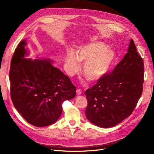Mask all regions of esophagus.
<instances>
[{
    "label": "esophagus",
    "mask_w": 154,
    "mask_h": 154,
    "mask_svg": "<svg viewBox=\"0 0 154 154\" xmlns=\"http://www.w3.org/2000/svg\"><path fill=\"white\" fill-rule=\"evenodd\" d=\"M76 93H77V94L78 96L81 95V94H82V91H81L80 89H77V91H76Z\"/></svg>",
    "instance_id": "obj_1"
}]
</instances>
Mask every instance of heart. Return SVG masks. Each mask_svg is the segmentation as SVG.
<instances>
[{"label":"heart","mask_w":154,"mask_h":154,"mask_svg":"<svg viewBox=\"0 0 154 154\" xmlns=\"http://www.w3.org/2000/svg\"><path fill=\"white\" fill-rule=\"evenodd\" d=\"M116 54L108 45L100 41H92L79 48L75 54L73 51L66 53L65 63L69 74L77 72L80 64L83 63L82 73L89 81H97L109 72Z\"/></svg>","instance_id":"1"}]
</instances>
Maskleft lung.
I'll return each instance as SVG.
<instances>
[{"label": "left lung", "instance_id": "8db88e82", "mask_svg": "<svg viewBox=\"0 0 154 154\" xmlns=\"http://www.w3.org/2000/svg\"><path fill=\"white\" fill-rule=\"evenodd\" d=\"M144 65L133 39L128 53L111 74L86 90L85 114L100 128L115 126L131 114L143 90Z\"/></svg>", "mask_w": 154, "mask_h": 154}]
</instances>
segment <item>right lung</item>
Listing matches in <instances>:
<instances>
[{
  "label": "right lung",
  "instance_id": "obj_1",
  "mask_svg": "<svg viewBox=\"0 0 154 154\" xmlns=\"http://www.w3.org/2000/svg\"><path fill=\"white\" fill-rule=\"evenodd\" d=\"M26 45V40H22L11 60V100L28 123L49 126L61 115L63 103L75 97L76 89L69 78L53 66V60L25 58L29 55Z\"/></svg>",
  "mask_w": 154,
  "mask_h": 154
}]
</instances>
